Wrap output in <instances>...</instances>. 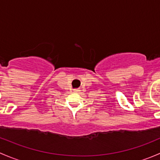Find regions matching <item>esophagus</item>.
<instances>
[{
    "label": "esophagus",
    "mask_w": 160,
    "mask_h": 160,
    "mask_svg": "<svg viewBox=\"0 0 160 160\" xmlns=\"http://www.w3.org/2000/svg\"><path fill=\"white\" fill-rule=\"evenodd\" d=\"M80 90H79V89H74L73 90V92H75V93H78V92H80Z\"/></svg>",
    "instance_id": "1"
}]
</instances>
